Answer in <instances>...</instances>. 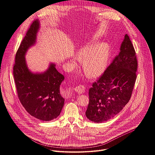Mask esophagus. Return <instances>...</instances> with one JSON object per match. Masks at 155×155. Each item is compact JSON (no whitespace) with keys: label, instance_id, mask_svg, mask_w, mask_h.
<instances>
[{"label":"esophagus","instance_id":"obj_1","mask_svg":"<svg viewBox=\"0 0 155 155\" xmlns=\"http://www.w3.org/2000/svg\"><path fill=\"white\" fill-rule=\"evenodd\" d=\"M74 90L79 94L84 93L85 90V87L83 85H79L74 88Z\"/></svg>","mask_w":155,"mask_h":155}]
</instances>
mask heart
I'll return each instance as SVG.
<instances>
[{
    "label": "heart",
    "instance_id": "obj_1",
    "mask_svg": "<svg viewBox=\"0 0 155 155\" xmlns=\"http://www.w3.org/2000/svg\"><path fill=\"white\" fill-rule=\"evenodd\" d=\"M110 56V46L106 42L91 41L81 47L75 54V58L81 61L82 71L90 78H96L105 70ZM75 65V62H73Z\"/></svg>",
    "mask_w": 155,
    "mask_h": 155
}]
</instances>
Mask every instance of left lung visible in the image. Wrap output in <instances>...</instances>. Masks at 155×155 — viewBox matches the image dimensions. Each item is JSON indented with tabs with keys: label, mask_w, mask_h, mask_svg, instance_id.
I'll return each instance as SVG.
<instances>
[{
	"label": "left lung",
	"mask_w": 155,
	"mask_h": 155,
	"mask_svg": "<svg viewBox=\"0 0 155 155\" xmlns=\"http://www.w3.org/2000/svg\"><path fill=\"white\" fill-rule=\"evenodd\" d=\"M137 61L127 35H124L118 56L89 90L88 120L102 123L114 117L129 102L136 80Z\"/></svg>",
	"instance_id": "8db88e82"
}]
</instances>
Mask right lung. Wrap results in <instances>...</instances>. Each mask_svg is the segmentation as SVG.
I'll return each instance as SVG.
<instances>
[{
	"label": "right lung",
	"instance_id": "add662e5",
	"mask_svg": "<svg viewBox=\"0 0 155 155\" xmlns=\"http://www.w3.org/2000/svg\"><path fill=\"white\" fill-rule=\"evenodd\" d=\"M40 26V21H34L22 41L15 56L13 76L19 99L26 111L38 120L49 121L60 115L64 106L60 85L64 77L53 62L41 72H33L28 68L26 54L35 45Z\"/></svg>",
	"mask_w": 155,
	"mask_h": 155
}]
</instances>
